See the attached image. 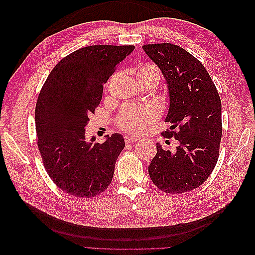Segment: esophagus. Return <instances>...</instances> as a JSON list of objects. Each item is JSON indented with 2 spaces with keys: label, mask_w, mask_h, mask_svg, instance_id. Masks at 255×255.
I'll use <instances>...</instances> for the list:
<instances>
[{
  "label": "esophagus",
  "mask_w": 255,
  "mask_h": 255,
  "mask_svg": "<svg viewBox=\"0 0 255 255\" xmlns=\"http://www.w3.org/2000/svg\"><path fill=\"white\" fill-rule=\"evenodd\" d=\"M125 139H126V142L127 143H130V142H135V141H138L140 139V138H138V137H135V136H126L125 137Z\"/></svg>",
  "instance_id": "1"
}]
</instances>
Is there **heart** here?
<instances>
[{
	"instance_id": "1",
	"label": "heart",
	"mask_w": 255,
	"mask_h": 255,
	"mask_svg": "<svg viewBox=\"0 0 255 255\" xmlns=\"http://www.w3.org/2000/svg\"><path fill=\"white\" fill-rule=\"evenodd\" d=\"M134 75L138 84L149 83L155 88L160 80L158 69L149 63H141L134 69ZM156 114L151 107H125L118 115L117 123L120 128L130 133L141 132L146 125L155 119Z\"/></svg>"
}]
</instances>
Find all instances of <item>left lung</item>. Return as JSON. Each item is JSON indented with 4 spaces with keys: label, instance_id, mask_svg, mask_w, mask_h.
I'll return each instance as SVG.
<instances>
[{
    "label": "left lung",
    "instance_id": "1",
    "mask_svg": "<svg viewBox=\"0 0 255 255\" xmlns=\"http://www.w3.org/2000/svg\"><path fill=\"white\" fill-rule=\"evenodd\" d=\"M159 68L168 88L170 128L164 137L179 141L174 153L156 143L149 166L155 186L168 194H183L202 185L219 156L222 134L221 101L210 74L186 50L172 43L142 47Z\"/></svg>",
    "mask_w": 255,
    "mask_h": 255
}]
</instances>
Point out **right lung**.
<instances>
[{
  "label": "right lung",
  "mask_w": 255,
  "mask_h": 255,
  "mask_svg": "<svg viewBox=\"0 0 255 255\" xmlns=\"http://www.w3.org/2000/svg\"><path fill=\"white\" fill-rule=\"evenodd\" d=\"M134 45H90L61 59L42 86L35 110L38 148L57 186L79 198L96 197L111 184L116 160L125 149L121 134L103 143L85 128L101 102L103 84Z\"/></svg>",
  "instance_id": "obj_1"
}]
</instances>
